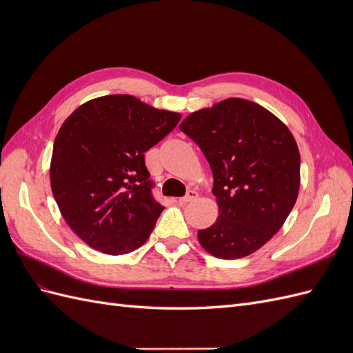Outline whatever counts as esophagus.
<instances>
[{
    "instance_id": "1",
    "label": "esophagus",
    "mask_w": 353,
    "mask_h": 353,
    "mask_svg": "<svg viewBox=\"0 0 353 353\" xmlns=\"http://www.w3.org/2000/svg\"><path fill=\"white\" fill-rule=\"evenodd\" d=\"M199 197V193L196 190H190L188 193L184 196V197H181L179 199V203H188V201H193V200H196Z\"/></svg>"
}]
</instances>
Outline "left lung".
Masks as SVG:
<instances>
[{
    "mask_svg": "<svg viewBox=\"0 0 353 353\" xmlns=\"http://www.w3.org/2000/svg\"><path fill=\"white\" fill-rule=\"evenodd\" d=\"M208 159L219 216L200 230L203 249L240 259L283 227L301 185V154L288 128L262 105L223 100L179 125Z\"/></svg>",
    "mask_w": 353,
    "mask_h": 353,
    "instance_id": "1",
    "label": "left lung"
}]
</instances>
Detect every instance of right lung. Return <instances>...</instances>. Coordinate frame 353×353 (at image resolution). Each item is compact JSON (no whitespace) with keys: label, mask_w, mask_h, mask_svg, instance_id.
<instances>
[{"label":"right lung","mask_w":353,"mask_h":353,"mask_svg":"<svg viewBox=\"0 0 353 353\" xmlns=\"http://www.w3.org/2000/svg\"><path fill=\"white\" fill-rule=\"evenodd\" d=\"M179 113L132 95L91 100L61 125L51 190L68 225L92 249L125 254L143 245L165 209L153 197L144 153L174 130Z\"/></svg>","instance_id":"obj_1"}]
</instances>
